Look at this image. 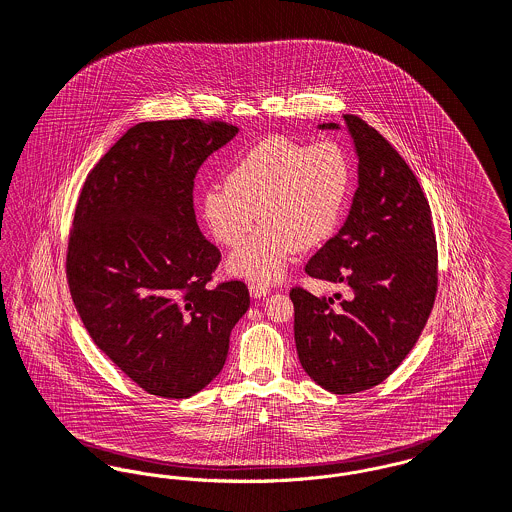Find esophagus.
<instances>
[{"instance_id":"1","label":"esophagus","mask_w":512,"mask_h":512,"mask_svg":"<svg viewBox=\"0 0 512 512\" xmlns=\"http://www.w3.org/2000/svg\"><path fill=\"white\" fill-rule=\"evenodd\" d=\"M269 292H271V288L265 286V284H251V286H249V294H251L253 298H265Z\"/></svg>"}]
</instances>
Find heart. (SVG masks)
Returning a JSON list of instances; mask_svg holds the SVG:
<instances>
[{
	"label": "heart",
	"mask_w": 512,
	"mask_h": 512,
	"mask_svg": "<svg viewBox=\"0 0 512 512\" xmlns=\"http://www.w3.org/2000/svg\"><path fill=\"white\" fill-rule=\"evenodd\" d=\"M352 191V166L338 145L305 147L269 137L234 162L224 187H209L201 214L212 238L236 247L257 220L263 226L230 257L228 269L255 282L278 280L292 255L331 240Z\"/></svg>",
	"instance_id": "1"
}]
</instances>
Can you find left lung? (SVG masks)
Masks as SVG:
<instances>
[{"mask_svg":"<svg viewBox=\"0 0 512 512\" xmlns=\"http://www.w3.org/2000/svg\"><path fill=\"white\" fill-rule=\"evenodd\" d=\"M344 123L358 156V189L344 226L305 272L348 294L334 301L290 292L301 367L334 394L385 381L418 342L437 294V241L420 183L379 131L358 116Z\"/></svg>","mask_w":512,"mask_h":512,"instance_id":"obj_1","label":"left lung"}]
</instances>
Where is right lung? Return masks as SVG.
I'll list each match as a JSON object with an SVG mask.
<instances>
[{
    "mask_svg": "<svg viewBox=\"0 0 512 512\" xmlns=\"http://www.w3.org/2000/svg\"><path fill=\"white\" fill-rule=\"evenodd\" d=\"M238 127L143 121L92 168L67 251V280L94 344L141 389L189 398L222 371L249 309L238 280L209 288L220 251L193 211V180Z\"/></svg>",
    "mask_w": 512,
    "mask_h": 512,
    "instance_id": "add662e5",
    "label": "right lung"
}]
</instances>
